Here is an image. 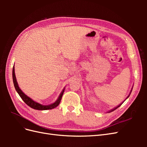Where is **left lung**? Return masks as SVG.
Masks as SVG:
<instances>
[{"instance_id": "obj_1", "label": "left lung", "mask_w": 147, "mask_h": 147, "mask_svg": "<svg viewBox=\"0 0 147 147\" xmlns=\"http://www.w3.org/2000/svg\"><path fill=\"white\" fill-rule=\"evenodd\" d=\"M132 90H131V92H130V94H129V96H128L127 97V98H126V99H127V98H128V97H129V96H130V94H131V92H132ZM123 104V103H121V104H119V105H118L117 107H115V108H114V109H112V110H110L109 112H113V111H114L115 110H116V109H117V108H118V107H119L120 105H121V104Z\"/></svg>"}]
</instances>
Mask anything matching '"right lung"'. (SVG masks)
Here are the masks:
<instances>
[{
	"mask_svg": "<svg viewBox=\"0 0 147 147\" xmlns=\"http://www.w3.org/2000/svg\"><path fill=\"white\" fill-rule=\"evenodd\" d=\"M12 75H13V84H14V86L15 88V90L17 91V92L18 93V94L21 97V98L23 99V100L25 102V103L27 104L28 106H29L30 107L32 108L35 110H50L53 109L55 107H56L57 106H58L61 100L62 99V97H63V93L64 92L65 88H64V90L62 91L61 93L60 94L58 99L56 100L55 102H54L53 104H51L50 105H43L40 104L38 103V102H36L34 101L32 99H30L29 97H28L27 95H26L21 90V89L18 86V84L16 82V76H15V67L13 65V72H12Z\"/></svg>",
	"mask_w": 147,
	"mask_h": 147,
	"instance_id": "add662e5",
	"label": "right lung"
}]
</instances>
